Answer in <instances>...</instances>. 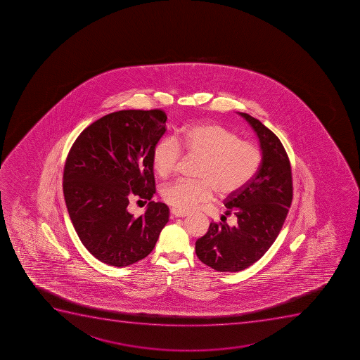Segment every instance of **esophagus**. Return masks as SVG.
Here are the masks:
<instances>
[{
  "mask_svg": "<svg viewBox=\"0 0 360 360\" xmlns=\"http://www.w3.org/2000/svg\"><path fill=\"white\" fill-rule=\"evenodd\" d=\"M171 214L174 216V217H186L189 212L188 211H181L177 210V209H171Z\"/></svg>",
  "mask_w": 360,
  "mask_h": 360,
  "instance_id": "obj_1",
  "label": "esophagus"
}]
</instances>
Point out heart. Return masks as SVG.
Segmentation results:
<instances>
[{"instance_id":"b5f03b06","label":"heart","mask_w":360,"mask_h":360,"mask_svg":"<svg viewBox=\"0 0 360 360\" xmlns=\"http://www.w3.org/2000/svg\"><path fill=\"white\" fill-rule=\"evenodd\" d=\"M202 158L198 181H177L164 186L162 197L171 207L193 210L207 203L214 193L225 197L238 193L259 170L263 153L256 143L216 123H200L182 129L174 139H162L153 146V167L160 177L177 170L182 151Z\"/></svg>"}]
</instances>
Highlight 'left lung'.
I'll return each mask as SVG.
<instances>
[{
  "instance_id": "left-lung-1",
  "label": "left lung",
  "mask_w": 360,
  "mask_h": 360,
  "mask_svg": "<svg viewBox=\"0 0 360 360\" xmlns=\"http://www.w3.org/2000/svg\"><path fill=\"white\" fill-rule=\"evenodd\" d=\"M238 114L256 131L263 160L252 181L225 200V214H235L237 224L212 221L197 239V257L219 272H238L264 256L279 235L293 197L291 164L281 141L257 118Z\"/></svg>"
}]
</instances>
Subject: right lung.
Listing matches in <instances>:
<instances>
[{
  "label": "right lung",
  "instance_id": "add662e5",
  "mask_svg": "<svg viewBox=\"0 0 360 360\" xmlns=\"http://www.w3.org/2000/svg\"><path fill=\"white\" fill-rule=\"evenodd\" d=\"M163 110H121L84 129L69 151L63 193L83 245L102 263L131 265L146 258L169 221V207L155 203L153 146L165 132ZM149 201L134 218L129 198Z\"/></svg>",
  "mask_w": 360,
  "mask_h": 360
}]
</instances>
